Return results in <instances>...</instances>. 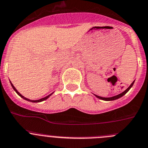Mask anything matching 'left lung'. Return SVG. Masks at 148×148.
<instances>
[{
    "mask_svg": "<svg viewBox=\"0 0 148 148\" xmlns=\"http://www.w3.org/2000/svg\"><path fill=\"white\" fill-rule=\"evenodd\" d=\"M134 81L133 82H132V84H131L130 85V86L128 87V88H127L126 90H125V91H123V93H120V94H118V95H117V96H112V97H109V98H104V97H101V96H97V95H95V96H96V97L98 98V99H101V100H103V101H113V100H116V99H120V98L121 97H122L123 96H124V95L125 94V93H127V92H128V90H129L131 89V88H132V87L133 86V85H134Z\"/></svg>",
    "mask_w": 148,
    "mask_h": 148,
    "instance_id": "left-lung-1",
    "label": "left lung"
}]
</instances>
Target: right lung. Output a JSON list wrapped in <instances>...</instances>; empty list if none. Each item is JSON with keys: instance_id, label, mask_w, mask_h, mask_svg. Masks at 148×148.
<instances>
[{"instance_id": "right-lung-1", "label": "right lung", "mask_w": 148, "mask_h": 148, "mask_svg": "<svg viewBox=\"0 0 148 148\" xmlns=\"http://www.w3.org/2000/svg\"><path fill=\"white\" fill-rule=\"evenodd\" d=\"M10 83H11V85H12V88H13V89L14 90V91H15V92H16V93H17V94L19 95V96H20V97H22V98H23V99H25V100H27V101H30V102H41V101H45V100H46V99H47L48 98H49V96H50L52 94V93H51V94L48 95V96H46V97H45V98H42V99H38V100H30V99H27V98L24 97V96H22V95L20 94V93H19V92H18V91H17V90H16V88H14V85H13V84H12V82H10Z\"/></svg>"}]
</instances>
